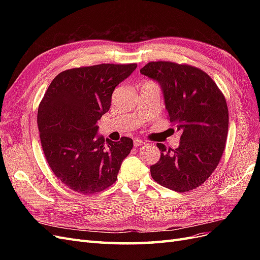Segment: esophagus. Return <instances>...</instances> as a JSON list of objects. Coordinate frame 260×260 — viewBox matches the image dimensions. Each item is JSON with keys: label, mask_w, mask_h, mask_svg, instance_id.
Masks as SVG:
<instances>
[{"label": "esophagus", "mask_w": 260, "mask_h": 260, "mask_svg": "<svg viewBox=\"0 0 260 260\" xmlns=\"http://www.w3.org/2000/svg\"><path fill=\"white\" fill-rule=\"evenodd\" d=\"M133 143H135V146H137V147H139V146H141V145H144V144H145L144 141H143V140H141V139H136V140H135V142H133Z\"/></svg>", "instance_id": "34e87169"}]
</instances>
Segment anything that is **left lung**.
I'll return each mask as SVG.
<instances>
[{
    "mask_svg": "<svg viewBox=\"0 0 260 260\" xmlns=\"http://www.w3.org/2000/svg\"><path fill=\"white\" fill-rule=\"evenodd\" d=\"M140 73L157 80L164 92L169 121L182 131L178 148L160 149L152 178L177 192L202 185L224 152L229 112L223 93L204 70L172 61H149Z\"/></svg>",
    "mask_w": 260,
    "mask_h": 260,
    "instance_id": "left-lung-1",
    "label": "left lung"
}]
</instances>
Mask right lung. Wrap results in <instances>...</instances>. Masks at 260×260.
Here are the masks:
<instances>
[{
	"label": "right lung",
	"mask_w": 260,
	"mask_h": 260,
	"mask_svg": "<svg viewBox=\"0 0 260 260\" xmlns=\"http://www.w3.org/2000/svg\"><path fill=\"white\" fill-rule=\"evenodd\" d=\"M137 64H100L67 69L54 78L38 109L45 159L62 184L83 195L106 190L117 180L133 147L99 137L98 120L109 111L116 86Z\"/></svg>",
	"instance_id": "right-lung-1"
}]
</instances>
